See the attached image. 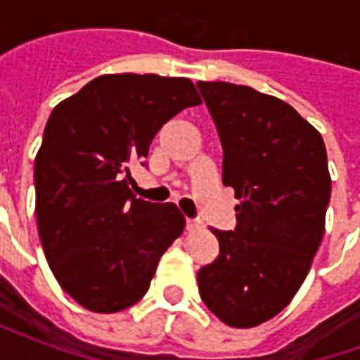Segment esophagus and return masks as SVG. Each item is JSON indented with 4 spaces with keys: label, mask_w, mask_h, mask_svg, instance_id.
Here are the masks:
<instances>
[{
    "label": "esophagus",
    "mask_w": 360,
    "mask_h": 360,
    "mask_svg": "<svg viewBox=\"0 0 360 360\" xmlns=\"http://www.w3.org/2000/svg\"><path fill=\"white\" fill-rule=\"evenodd\" d=\"M202 221L198 218H188L187 219V231H198V229H202Z\"/></svg>",
    "instance_id": "obj_1"
}]
</instances>
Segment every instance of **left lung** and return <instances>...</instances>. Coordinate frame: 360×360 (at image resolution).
<instances>
[{
	"label": "left lung",
	"instance_id": "1",
	"mask_svg": "<svg viewBox=\"0 0 360 360\" xmlns=\"http://www.w3.org/2000/svg\"><path fill=\"white\" fill-rule=\"evenodd\" d=\"M235 188V231L212 229L219 257L198 270L204 304L231 328H255L291 302L324 235L332 179L322 136L279 100L231 82H196Z\"/></svg>",
	"mask_w": 360,
	"mask_h": 360
}]
</instances>
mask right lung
<instances>
[{"mask_svg":"<svg viewBox=\"0 0 360 360\" xmlns=\"http://www.w3.org/2000/svg\"><path fill=\"white\" fill-rule=\"evenodd\" d=\"M200 102L183 77L121 73L51 111L34 160L38 233L59 285L84 309L111 314L141 301L183 233L175 204L136 198L127 179L162 125Z\"/></svg>","mask_w":360,"mask_h":360,"instance_id":"right-lung-1","label":"right lung"}]
</instances>
